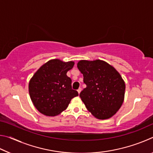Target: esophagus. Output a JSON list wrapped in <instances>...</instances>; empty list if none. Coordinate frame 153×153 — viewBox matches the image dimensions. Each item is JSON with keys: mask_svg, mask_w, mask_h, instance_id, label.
<instances>
[{"mask_svg": "<svg viewBox=\"0 0 153 153\" xmlns=\"http://www.w3.org/2000/svg\"><path fill=\"white\" fill-rule=\"evenodd\" d=\"M81 91H82V88H79L77 90V92H78V94H79V93L81 92Z\"/></svg>", "mask_w": 153, "mask_h": 153, "instance_id": "esophagus-1", "label": "esophagus"}]
</instances>
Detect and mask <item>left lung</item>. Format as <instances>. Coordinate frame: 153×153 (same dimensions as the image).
Returning <instances> with one entry per match:
<instances>
[{"mask_svg":"<svg viewBox=\"0 0 153 153\" xmlns=\"http://www.w3.org/2000/svg\"><path fill=\"white\" fill-rule=\"evenodd\" d=\"M77 68L84 76L86 88L79 97L89 112L96 118L112 117L122 105L126 85L119 72L101 60H81Z\"/></svg>","mask_w":153,"mask_h":153,"instance_id":"8db88e82","label":"left lung"}]
</instances>
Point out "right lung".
Here are the masks:
<instances>
[{"instance_id": "add662e5", "label": "right lung", "mask_w": 153, "mask_h": 153, "mask_svg": "<svg viewBox=\"0 0 153 153\" xmlns=\"http://www.w3.org/2000/svg\"><path fill=\"white\" fill-rule=\"evenodd\" d=\"M74 61L53 59L36 72L29 83V93L34 107L46 116H56L65 110L78 92L71 88V79L67 72Z\"/></svg>"}]
</instances>
